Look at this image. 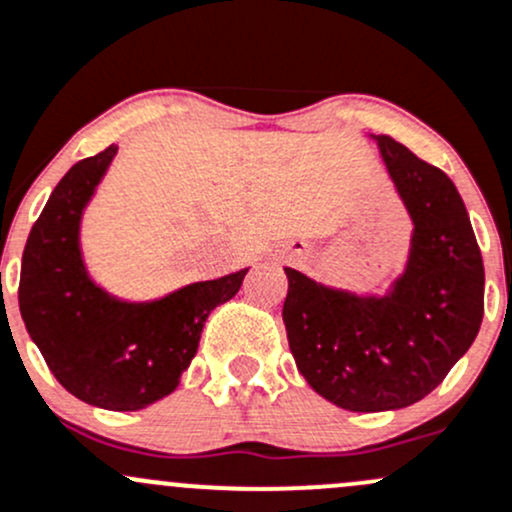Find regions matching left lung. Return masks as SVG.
Wrapping results in <instances>:
<instances>
[{
    "mask_svg": "<svg viewBox=\"0 0 512 512\" xmlns=\"http://www.w3.org/2000/svg\"><path fill=\"white\" fill-rule=\"evenodd\" d=\"M370 139L412 220L405 270L385 294H358L284 267L282 319L299 373L351 412L402 410L427 397L476 341L486 284L454 181L405 144Z\"/></svg>",
    "mask_w": 512,
    "mask_h": 512,
    "instance_id": "left-lung-1",
    "label": "left lung"
}]
</instances>
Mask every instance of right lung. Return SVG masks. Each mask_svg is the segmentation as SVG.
Instances as JSON below:
<instances>
[{
  "instance_id": "right-lung-1",
  "label": "right lung",
  "mask_w": 512,
  "mask_h": 512,
  "mask_svg": "<svg viewBox=\"0 0 512 512\" xmlns=\"http://www.w3.org/2000/svg\"><path fill=\"white\" fill-rule=\"evenodd\" d=\"M115 157L117 144H110L53 188L21 257L19 309L53 378L71 395L102 410L137 412L179 387L203 324L238 294L247 267L147 301L107 292L85 265L80 228Z\"/></svg>"
}]
</instances>
